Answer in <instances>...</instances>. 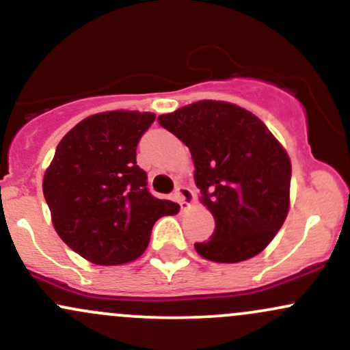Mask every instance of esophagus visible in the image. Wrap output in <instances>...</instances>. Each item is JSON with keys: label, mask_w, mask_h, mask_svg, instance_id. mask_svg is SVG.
Here are the masks:
<instances>
[{"label": "esophagus", "mask_w": 350, "mask_h": 350, "mask_svg": "<svg viewBox=\"0 0 350 350\" xmlns=\"http://www.w3.org/2000/svg\"><path fill=\"white\" fill-rule=\"evenodd\" d=\"M174 198L178 200V203L181 204V208H189L194 203V193L186 186L176 187Z\"/></svg>", "instance_id": "obj_1"}]
</instances>
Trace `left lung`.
<instances>
[{"instance_id": "8db88e82", "label": "left lung", "mask_w": 350, "mask_h": 350, "mask_svg": "<svg viewBox=\"0 0 350 350\" xmlns=\"http://www.w3.org/2000/svg\"><path fill=\"white\" fill-rule=\"evenodd\" d=\"M189 147L201 203L216 228L194 243L206 260L237 263L258 255L273 240L290 206L292 164L262 120L246 109L200 100L157 117Z\"/></svg>"}]
</instances>
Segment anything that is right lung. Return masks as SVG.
Returning <instances> with one entry per match:
<instances>
[{
  "label": "right lung",
  "mask_w": 350,
  "mask_h": 350,
  "mask_svg": "<svg viewBox=\"0 0 350 350\" xmlns=\"http://www.w3.org/2000/svg\"><path fill=\"white\" fill-rule=\"evenodd\" d=\"M156 116L113 110L87 117L57 146L43 194L58 237L95 265L139 258L154 223L179 204L157 200L135 149Z\"/></svg>",
  "instance_id": "obj_1"
}]
</instances>
